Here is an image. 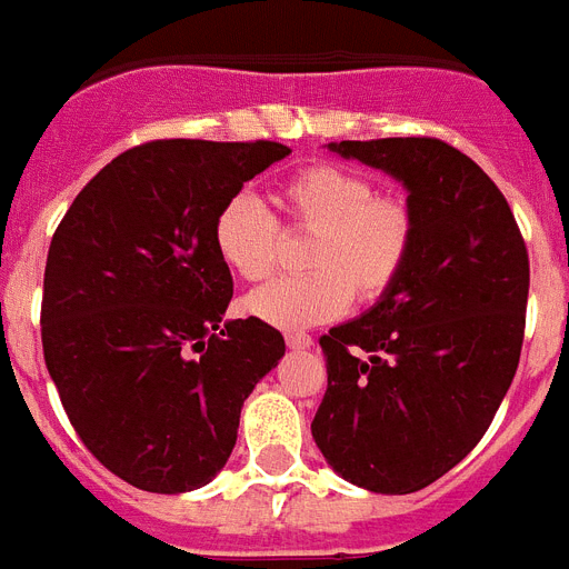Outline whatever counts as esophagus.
Segmentation results:
<instances>
[{
    "instance_id": "esophagus-1",
    "label": "esophagus",
    "mask_w": 569,
    "mask_h": 569,
    "mask_svg": "<svg viewBox=\"0 0 569 569\" xmlns=\"http://www.w3.org/2000/svg\"><path fill=\"white\" fill-rule=\"evenodd\" d=\"M284 343H288L290 349H308L311 347V335H306V331H288V335H284Z\"/></svg>"
}]
</instances>
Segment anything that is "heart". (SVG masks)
Segmentation results:
<instances>
[{
	"instance_id": "heart-1",
	"label": "heart",
	"mask_w": 569,
	"mask_h": 569,
	"mask_svg": "<svg viewBox=\"0 0 569 569\" xmlns=\"http://www.w3.org/2000/svg\"><path fill=\"white\" fill-rule=\"evenodd\" d=\"M288 229L308 231L302 276H284L247 297V311L279 329H308L381 299L411 261L417 208L376 193L372 179L340 163H313L281 184ZM213 249L243 281L267 279L279 261L281 226L252 193H234L213 217Z\"/></svg>"
}]
</instances>
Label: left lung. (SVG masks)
I'll return each mask as SVG.
<instances>
[{"instance_id": "1", "label": "left lung", "mask_w": 569, "mask_h": 569, "mask_svg": "<svg viewBox=\"0 0 569 569\" xmlns=\"http://www.w3.org/2000/svg\"><path fill=\"white\" fill-rule=\"evenodd\" d=\"M329 149L402 181L420 231L379 306L320 338L329 385L311 435L358 488L413 493L470 456L511 388L529 252L502 190L443 140Z\"/></svg>"}]
</instances>
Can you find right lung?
<instances>
[{
    "label": "right lung",
    "instance_id": "add662e5",
    "mask_svg": "<svg viewBox=\"0 0 569 569\" xmlns=\"http://www.w3.org/2000/svg\"><path fill=\"white\" fill-rule=\"evenodd\" d=\"M290 149L272 140H149L84 184L49 243L40 338L72 429L149 493L222 470L240 408L284 356L258 317L222 320L229 267L213 217Z\"/></svg>",
    "mask_w": 569,
    "mask_h": 569
}]
</instances>
